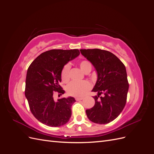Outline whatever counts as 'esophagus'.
Segmentation results:
<instances>
[{"label": "esophagus", "instance_id": "esophagus-1", "mask_svg": "<svg viewBox=\"0 0 154 154\" xmlns=\"http://www.w3.org/2000/svg\"><path fill=\"white\" fill-rule=\"evenodd\" d=\"M83 99V97H75V100H76V101L82 100Z\"/></svg>", "mask_w": 154, "mask_h": 154}]
</instances>
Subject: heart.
I'll list each match as a JSON object with an SVG mask.
<instances>
[{
    "label": "heart",
    "mask_w": 154,
    "mask_h": 154,
    "mask_svg": "<svg viewBox=\"0 0 154 154\" xmlns=\"http://www.w3.org/2000/svg\"><path fill=\"white\" fill-rule=\"evenodd\" d=\"M80 66L82 71L87 72L91 70V63L88 60H82L80 62ZM70 65L69 63L65 65L61 72V79L63 82L66 83L69 80ZM92 87L90 82L88 81L71 82L67 87V92L69 95L73 96H83L85 93L89 91Z\"/></svg>",
    "instance_id": "heart-1"
}]
</instances>
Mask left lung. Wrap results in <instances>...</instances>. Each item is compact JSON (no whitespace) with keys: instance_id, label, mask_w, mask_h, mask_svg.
<instances>
[{"instance_id":"obj_1","label":"left lung","mask_w":154,"mask_h":154,"mask_svg":"<svg viewBox=\"0 0 154 154\" xmlns=\"http://www.w3.org/2000/svg\"><path fill=\"white\" fill-rule=\"evenodd\" d=\"M83 56L95 67L97 80L92 92L94 106L86 110L88 118L93 123L106 124L121 114L127 102L129 84L125 65L108 51L99 49H80ZM103 97H99L101 94Z\"/></svg>"}]
</instances>
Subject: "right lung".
<instances>
[{
    "instance_id": "right-lung-1",
    "label": "right lung",
    "mask_w": 154,
    "mask_h": 154,
    "mask_svg": "<svg viewBox=\"0 0 154 154\" xmlns=\"http://www.w3.org/2000/svg\"><path fill=\"white\" fill-rule=\"evenodd\" d=\"M80 54L78 49H52L42 53L27 69L25 95L35 118L49 127H58L66 124L71 118L73 97L54 101L53 94L65 91L60 85L62 68Z\"/></svg>"
}]
</instances>
